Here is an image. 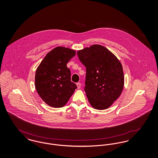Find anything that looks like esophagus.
I'll return each mask as SVG.
<instances>
[{"label":"esophagus","instance_id":"34e87169","mask_svg":"<svg viewBox=\"0 0 158 158\" xmlns=\"http://www.w3.org/2000/svg\"><path fill=\"white\" fill-rule=\"evenodd\" d=\"M76 86H77V89H79V88H81V83H76Z\"/></svg>","mask_w":158,"mask_h":158}]
</instances>
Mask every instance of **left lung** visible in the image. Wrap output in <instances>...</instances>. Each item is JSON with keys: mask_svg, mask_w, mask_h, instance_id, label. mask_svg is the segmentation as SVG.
<instances>
[{"mask_svg": "<svg viewBox=\"0 0 158 158\" xmlns=\"http://www.w3.org/2000/svg\"><path fill=\"white\" fill-rule=\"evenodd\" d=\"M77 54L86 67L85 91L90 105L99 110L108 108L124 88L120 61L108 49L98 44L79 50Z\"/></svg>", "mask_w": 158, "mask_h": 158, "instance_id": "left-lung-1", "label": "left lung"}]
</instances>
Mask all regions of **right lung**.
Listing matches in <instances>:
<instances>
[{"label":"right lung","instance_id":"obj_1","mask_svg":"<svg viewBox=\"0 0 158 158\" xmlns=\"http://www.w3.org/2000/svg\"><path fill=\"white\" fill-rule=\"evenodd\" d=\"M75 54L74 50L57 47L47 54L37 69L35 89L47 105L63 107L77 88L75 83L71 82L70 70L67 67Z\"/></svg>","mask_w":158,"mask_h":158}]
</instances>
